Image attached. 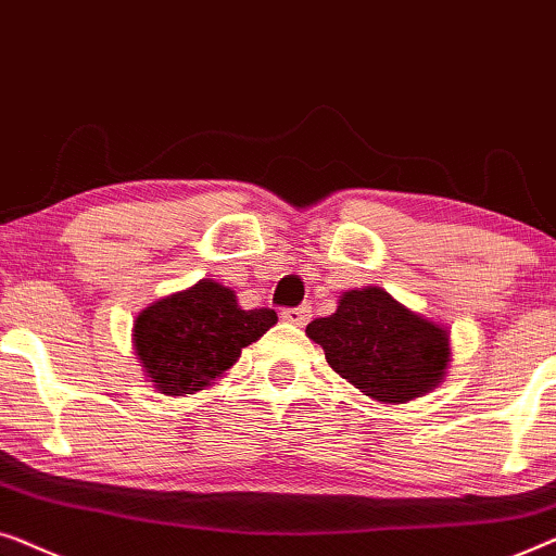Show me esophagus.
<instances>
[{"label":"esophagus","instance_id":"34e87169","mask_svg":"<svg viewBox=\"0 0 556 556\" xmlns=\"http://www.w3.org/2000/svg\"><path fill=\"white\" fill-rule=\"evenodd\" d=\"M312 317V309L307 307V304H302V307H287L281 309V319L289 325H296V327H304L309 323Z\"/></svg>","mask_w":556,"mask_h":556}]
</instances>
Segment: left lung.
<instances>
[{"instance_id": "left-lung-1", "label": "left lung", "mask_w": 556, "mask_h": 556, "mask_svg": "<svg viewBox=\"0 0 556 556\" xmlns=\"http://www.w3.org/2000/svg\"><path fill=\"white\" fill-rule=\"evenodd\" d=\"M340 378L382 403H405L443 380L448 334L405 309L386 289H350L330 317L307 325Z\"/></svg>"}]
</instances>
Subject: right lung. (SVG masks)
<instances>
[{
  "label": "right lung",
  "mask_w": 556,
  "mask_h": 556,
  "mask_svg": "<svg viewBox=\"0 0 556 556\" xmlns=\"http://www.w3.org/2000/svg\"><path fill=\"white\" fill-rule=\"evenodd\" d=\"M277 323L269 307L241 309L231 289L201 279L151 304L136 319V350L148 378L166 395L211 386Z\"/></svg>",
  "instance_id": "add662e5"
}]
</instances>
